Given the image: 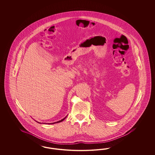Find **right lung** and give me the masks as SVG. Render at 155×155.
<instances>
[{
    "instance_id": "add662e5",
    "label": "right lung",
    "mask_w": 155,
    "mask_h": 155,
    "mask_svg": "<svg viewBox=\"0 0 155 155\" xmlns=\"http://www.w3.org/2000/svg\"><path fill=\"white\" fill-rule=\"evenodd\" d=\"M68 115H66L65 117H64V118H62V119H61V120H58V121H57V122H53V123H45V122H39V121H38V120H35V119H34L35 120V121H36V122H38V123H44V124H54V123H60V122H62L65 119L66 117H67Z\"/></svg>"
}]
</instances>
